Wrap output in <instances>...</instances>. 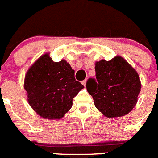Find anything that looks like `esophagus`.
<instances>
[{
    "label": "esophagus",
    "instance_id": "esophagus-1",
    "mask_svg": "<svg viewBox=\"0 0 158 158\" xmlns=\"http://www.w3.org/2000/svg\"><path fill=\"white\" fill-rule=\"evenodd\" d=\"M81 84H82V85H84V86H85V84H86V80L82 81H81Z\"/></svg>",
    "mask_w": 158,
    "mask_h": 158
}]
</instances>
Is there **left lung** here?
Wrapping results in <instances>:
<instances>
[{"label": "left lung", "instance_id": "1", "mask_svg": "<svg viewBox=\"0 0 158 158\" xmlns=\"http://www.w3.org/2000/svg\"><path fill=\"white\" fill-rule=\"evenodd\" d=\"M95 77L89 78L86 89L94 105L107 117H122L137 103L141 83L138 73L121 56L95 63Z\"/></svg>", "mask_w": 158, "mask_h": 158}]
</instances>
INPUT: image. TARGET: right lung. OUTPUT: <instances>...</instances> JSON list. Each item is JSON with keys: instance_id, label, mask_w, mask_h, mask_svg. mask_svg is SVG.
Segmentation results:
<instances>
[{"instance_id": "1", "label": "right lung", "mask_w": 158, "mask_h": 158, "mask_svg": "<svg viewBox=\"0 0 158 158\" xmlns=\"http://www.w3.org/2000/svg\"><path fill=\"white\" fill-rule=\"evenodd\" d=\"M64 59L54 62L48 54L39 58L25 76L24 89L33 110L43 118L60 119L72 108L84 86Z\"/></svg>"}]
</instances>
